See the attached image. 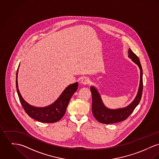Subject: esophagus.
Masks as SVG:
<instances>
[{
    "label": "esophagus",
    "instance_id": "esophagus-1",
    "mask_svg": "<svg viewBox=\"0 0 159 159\" xmlns=\"http://www.w3.org/2000/svg\"><path fill=\"white\" fill-rule=\"evenodd\" d=\"M80 82H81V84H84V85H88V84H89L90 80H89V79L88 78H87V77H84V78H83V79L81 80Z\"/></svg>",
    "mask_w": 159,
    "mask_h": 159
}]
</instances>
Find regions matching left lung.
Returning <instances> with one entry per match:
<instances>
[{
	"instance_id": "obj_1",
	"label": "left lung",
	"mask_w": 159,
	"mask_h": 159,
	"mask_svg": "<svg viewBox=\"0 0 159 159\" xmlns=\"http://www.w3.org/2000/svg\"><path fill=\"white\" fill-rule=\"evenodd\" d=\"M129 57L137 64L140 70V85L137 94L133 102L125 108L118 109H110L107 108L102 102L101 96L98 90L94 87H91L92 95V112L94 118L100 123L103 124H112L119 123L126 120L134 111L141 100L143 93V71L141 63L139 57L129 49Z\"/></svg>"
}]
</instances>
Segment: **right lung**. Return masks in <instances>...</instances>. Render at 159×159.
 Masks as SVG:
<instances>
[{"label":"right lung","mask_w":159,"mask_h":159,"mask_svg":"<svg viewBox=\"0 0 159 159\" xmlns=\"http://www.w3.org/2000/svg\"><path fill=\"white\" fill-rule=\"evenodd\" d=\"M18 69L19 67L16 72V89L20 104L27 114L32 118L42 123H52L59 121L64 116L72 96L77 89L78 83L75 82L65 88L58 99L51 106L46 107H35L25 102L20 94L17 79Z\"/></svg>","instance_id":"right-lung-1"}]
</instances>
